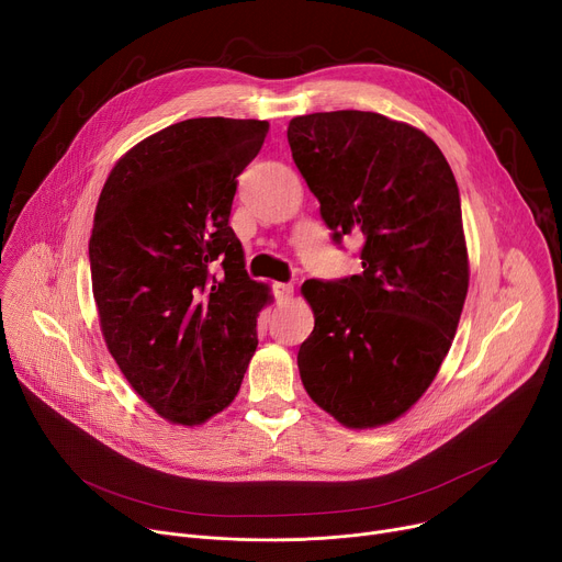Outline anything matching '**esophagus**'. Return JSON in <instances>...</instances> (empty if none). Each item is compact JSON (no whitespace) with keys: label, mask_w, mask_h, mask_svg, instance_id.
Listing matches in <instances>:
<instances>
[{"label":"esophagus","mask_w":562,"mask_h":562,"mask_svg":"<svg viewBox=\"0 0 562 562\" xmlns=\"http://www.w3.org/2000/svg\"><path fill=\"white\" fill-rule=\"evenodd\" d=\"M273 291H276L278 303H286L293 296V284L291 282H276Z\"/></svg>","instance_id":"esophagus-1"}]
</instances>
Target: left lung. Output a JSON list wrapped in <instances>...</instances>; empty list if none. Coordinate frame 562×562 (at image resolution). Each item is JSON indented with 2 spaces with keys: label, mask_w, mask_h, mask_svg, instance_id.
Returning <instances> with one entry per match:
<instances>
[{
  "label": "left lung",
  "mask_w": 562,
  "mask_h": 562,
  "mask_svg": "<svg viewBox=\"0 0 562 562\" xmlns=\"http://www.w3.org/2000/svg\"><path fill=\"white\" fill-rule=\"evenodd\" d=\"M286 138L333 241L362 236L360 276L303 284V385L348 428L390 424L437 375L467 299L453 170L424 132L371 111L293 117Z\"/></svg>",
  "instance_id": "obj_1"
}]
</instances>
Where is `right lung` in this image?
Returning a JSON list of instances; mask_svg holds the SVG:
<instances>
[{
	"mask_svg": "<svg viewBox=\"0 0 562 562\" xmlns=\"http://www.w3.org/2000/svg\"><path fill=\"white\" fill-rule=\"evenodd\" d=\"M266 134V121L175 123L132 147L100 193L88 259L102 335L136 394L175 424L225 409L257 348L269 291L248 278L229 212Z\"/></svg>",
	"mask_w": 562,
	"mask_h": 562,
	"instance_id": "add662e5",
	"label": "right lung"
}]
</instances>
